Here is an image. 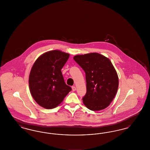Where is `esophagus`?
<instances>
[{"label":"esophagus","instance_id":"1","mask_svg":"<svg viewBox=\"0 0 150 150\" xmlns=\"http://www.w3.org/2000/svg\"><path fill=\"white\" fill-rule=\"evenodd\" d=\"M76 87L75 86H72V91H76Z\"/></svg>","mask_w":150,"mask_h":150}]
</instances>
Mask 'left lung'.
<instances>
[{"instance_id":"obj_1","label":"left lung","mask_w":150,"mask_h":150,"mask_svg":"<svg viewBox=\"0 0 150 150\" xmlns=\"http://www.w3.org/2000/svg\"><path fill=\"white\" fill-rule=\"evenodd\" d=\"M74 59L86 72V93L83 103L88 109L100 111L114 100L119 86V78L109 58L98 53L76 55Z\"/></svg>"}]
</instances>
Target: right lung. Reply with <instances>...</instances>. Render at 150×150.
Listing matches in <instances>:
<instances>
[{
  "mask_svg": "<svg viewBox=\"0 0 150 150\" xmlns=\"http://www.w3.org/2000/svg\"><path fill=\"white\" fill-rule=\"evenodd\" d=\"M70 54L59 50L47 52L38 57L29 75L30 91L36 102L46 109L57 107L71 91L61 70Z\"/></svg>",
  "mask_w": 150,
  "mask_h": 150,
  "instance_id": "obj_1",
  "label": "right lung"
}]
</instances>
